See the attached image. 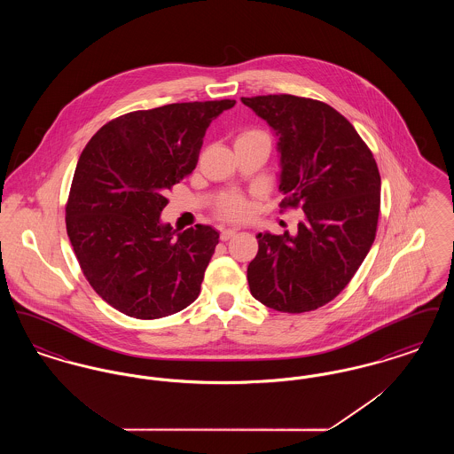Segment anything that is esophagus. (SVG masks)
Masks as SVG:
<instances>
[{
  "instance_id": "1",
  "label": "esophagus",
  "mask_w": 454,
  "mask_h": 454,
  "mask_svg": "<svg viewBox=\"0 0 454 454\" xmlns=\"http://www.w3.org/2000/svg\"><path fill=\"white\" fill-rule=\"evenodd\" d=\"M237 235V230L235 228H224V230H221V239L223 241H226V239H230V238H233Z\"/></svg>"
}]
</instances>
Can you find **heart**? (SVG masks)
I'll return each instance as SVG.
<instances>
[{"label": "heart", "mask_w": 454, "mask_h": 454, "mask_svg": "<svg viewBox=\"0 0 454 454\" xmlns=\"http://www.w3.org/2000/svg\"><path fill=\"white\" fill-rule=\"evenodd\" d=\"M252 139H260V141H267L270 145V137L259 129H248L243 130L237 137V143L241 141H252ZM217 213L223 219H243L245 216H248L250 213V204L248 200H245L243 197L239 195H230L226 197L219 207H217Z\"/></svg>", "instance_id": "b5f03b06"}]
</instances>
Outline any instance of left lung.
Here are the masks:
<instances>
[{
  "label": "left lung",
  "instance_id": "8db88e82",
  "mask_svg": "<svg viewBox=\"0 0 454 454\" xmlns=\"http://www.w3.org/2000/svg\"><path fill=\"white\" fill-rule=\"evenodd\" d=\"M276 136L282 209L301 207L296 235L259 233L248 263L262 304L304 313L332 301L354 278L376 237L381 178L366 143L342 114L294 95L241 97Z\"/></svg>",
  "mask_w": 454,
  "mask_h": 454
}]
</instances>
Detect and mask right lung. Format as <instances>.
Masks as SVG:
<instances>
[{
    "label": "right lung",
    "mask_w": 454,
    "mask_h": 454,
    "mask_svg": "<svg viewBox=\"0 0 454 454\" xmlns=\"http://www.w3.org/2000/svg\"><path fill=\"white\" fill-rule=\"evenodd\" d=\"M235 100L170 104L107 122L82 153L66 230L95 293L139 320L173 315L200 293L219 233L161 223L167 192L192 173L204 134Z\"/></svg>",
    "instance_id": "obj_1"
}]
</instances>
